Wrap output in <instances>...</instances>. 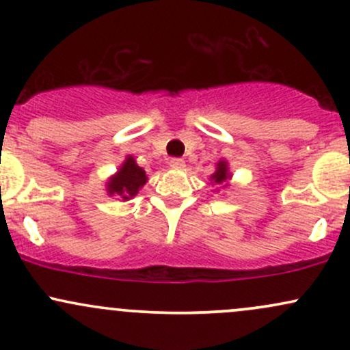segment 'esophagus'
<instances>
[{
	"label": "esophagus",
	"mask_w": 350,
	"mask_h": 350,
	"mask_svg": "<svg viewBox=\"0 0 350 350\" xmlns=\"http://www.w3.org/2000/svg\"><path fill=\"white\" fill-rule=\"evenodd\" d=\"M170 166L174 167V170H180V167L186 166V161L183 158H172L170 161Z\"/></svg>",
	"instance_id": "1"
}]
</instances>
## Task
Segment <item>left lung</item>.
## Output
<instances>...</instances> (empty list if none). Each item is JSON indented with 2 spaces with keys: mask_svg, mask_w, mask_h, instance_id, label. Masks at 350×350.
Returning <instances> with one entry per match:
<instances>
[{
  "mask_svg": "<svg viewBox=\"0 0 350 350\" xmlns=\"http://www.w3.org/2000/svg\"><path fill=\"white\" fill-rule=\"evenodd\" d=\"M228 178L227 176V164L226 161H220L219 164H217V171L214 172V176H212V179L215 180V183H224Z\"/></svg>",
  "mask_w": 350,
  "mask_h": 350,
  "instance_id": "left-lung-1",
  "label": "left lung"
}]
</instances>
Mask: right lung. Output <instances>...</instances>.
Instances as JSON below:
<instances>
[{
  "mask_svg": "<svg viewBox=\"0 0 350 350\" xmlns=\"http://www.w3.org/2000/svg\"><path fill=\"white\" fill-rule=\"evenodd\" d=\"M144 183H146V172L135 163L131 156H128L122 170L108 183V192L111 196L118 194L123 199H130L138 194L139 187H143Z\"/></svg>",
  "mask_w": 350,
  "mask_h": 350,
  "instance_id": "obj_1",
  "label": "right lung"
}]
</instances>
